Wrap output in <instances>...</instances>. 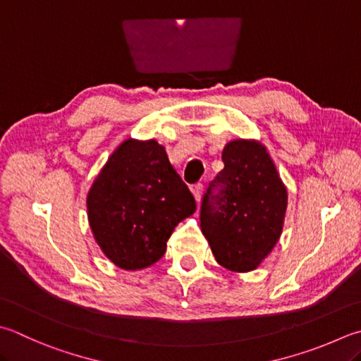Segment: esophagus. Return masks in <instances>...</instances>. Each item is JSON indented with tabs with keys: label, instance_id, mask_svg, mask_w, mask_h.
<instances>
[{
	"label": "esophagus",
	"instance_id": "esophagus-1",
	"mask_svg": "<svg viewBox=\"0 0 361 361\" xmlns=\"http://www.w3.org/2000/svg\"><path fill=\"white\" fill-rule=\"evenodd\" d=\"M202 188H204L202 183H195V185H192V193H193V196H195L196 202H200V201H201V193H202Z\"/></svg>",
	"mask_w": 361,
	"mask_h": 361
}]
</instances>
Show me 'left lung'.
I'll list each match as a JSON object with an SVG mask.
<instances>
[{
  "mask_svg": "<svg viewBox=\"0 0 361 361\" xmlns=\"http://www.w3.org/2000/svg\"><path fill=\"white\" fill-rule=\"evenodd\" d=\"M224 168L201 201V231L216 262L233 271L255 270L281 235L288 192L259 142L224 146Z\"/></svg>",
  "mask_w": 361,
  "mask_h": 361,
  "instance_id": "8db88e82",
  "label": "left lung"
}]
</instances>
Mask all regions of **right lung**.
Wrapping results in <instances>:
<instances>
[{
	"instance_id": "right-lung-1",
	"label": "right lung",
	"mask_w": 361,
	"mask_h": 361,
	"mask_svg": "<svg viewBox=\"0 0 361 361\" xmlns=\"http://www.w3.org/2000/svg\"><path fill=\"white\" fill-rule=\"evenodd\" d=\"M86 202L102 251L124 270L157 262L178 223L196 210L193 195L155 140L122 142L94 180Z\"/></svg>"
}]
</instances>
